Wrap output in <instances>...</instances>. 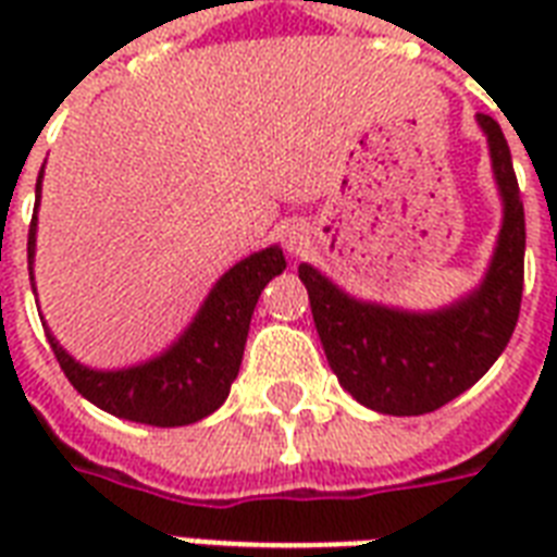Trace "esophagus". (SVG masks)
I'll return each mask as SVG.
<instances>
[{
	"label": "esophagus",
	"instance_id": "esophagus-1",
	"mask_svg": "<svg viewBox=\"0 0 557 557\" xmlns=\"http://www.w3.org/2000/svg\"><path fill=\"white\" fill-rule=\"evenodd\" d=\"M283 245L292 257H300V253L309 248V231L300 222H292V225L283 227Z\"/></svg>",
	"mask_w": 557,
	"mask_h": 557
}]
</instances>
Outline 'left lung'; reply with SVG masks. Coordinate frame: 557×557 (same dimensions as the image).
<instances>
[{"label": "left lung", "mask_w": 557, "mask_h": 557, "mask_svg": "<svg viewBox=\"0 0 557 557\" xmlns=\"http://www.w3.org/2000/svg\"><path fill=\"white\" fill-rule=\"evenodd\" d=\"M485 133L503 222L480 286L433 312H410L347 295L300 262L314 326L341 387L375 413L422 416L483 379L509 344L523 295L527 219L500 124L476 115Z\"/></svg>", "instance_id": "obj_1"}]
</instances>
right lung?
Returning a JSON list of instances; mask_svg holds the SVG:
<instances>
[{"label": "right lung", "mask_w": 557, "mask_h": 557, "mask_svg": "<svg viewBox=\"0 0 557 557\" xmlns=\"http://www.w3.org/2000/svg\"><path fill=\"white\" fill-rule=\"evenodd\" d=\"M42 193V170L37 178V208ZM34 253H37V213L28 231V274L34 286ZM286 257L280 245L253 251L227 269L210 288L199 312L187 330L164 352L141 364L121 370H95L69 356L60 341L46 326L48 344L63 367L65 379L91 405L126 422L152 424V428H182L210 416L222 407L231 393L239 364H243L245 338L251 326L253 306L260 300L269 280L283 274Z\"/></svg>", "instance_id": "1"}]
</instances>
